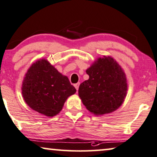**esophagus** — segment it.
<instances>
[{"instance_id": "34e87169", "label": "esophagus", "mask_w": 157, "mask_h": 157, "mask_svg": "<svg viewBox=\"0 0 157 157\" xmlns=\"http://www.w3.org/2000/svg\"><path fill=\"white\" fill-rule=\"evenodd\" d=\"M74 86H75V89L77 90V91L78 90V89H79V82H78V83H77V84H75L74 85Z\"/></svg>"}]
</instances>
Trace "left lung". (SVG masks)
<instances>
[{"label": "left lung", "instance_id": "8db88e82", "mask_svg": "<svg viewBox=\"0 0 157 157\" xmlns=\"http://www.w3.org/2000/svg\"><path fill=\"white\" fill-rule=\"evenodd\" d=\"M86 72L90 78L80 84L78 94L86 109L97 116L118 109L128 90L127 79L121 65L111 56H104Z\"/></svg>", "mask_w": 157, "mask_h": 157}]
</instances>
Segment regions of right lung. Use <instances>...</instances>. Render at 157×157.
Instances as JSON below:
<instances>
[{"label": "right lung", "instance_id": "add662e5", "mask_svg": "<svg viewBox=\"0 0 157 157\" xmlns=\"http://www.w3.org/2000/svg\"><path fill=\"white\" fill-rule=\"evenodd\" d=\"M75 92L67 77L46 59L32 64L22 82L25 101L31 109L48 117L59 113L66 99Z\"/></svg>", "mask_w": 157, "mask_h": 157}]
</instances>
